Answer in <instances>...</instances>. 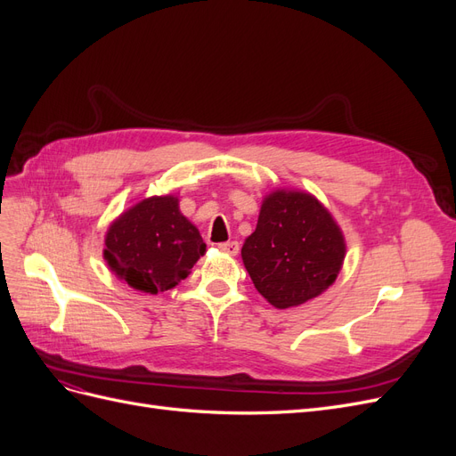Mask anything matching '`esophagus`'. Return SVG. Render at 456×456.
I'll return each instance as SVG.
<instances>
[{"label":"esophagus","instance_id":"obj_1","mask_svg":"<svg viewBox=\"0 0 456 456\" xmlns=\"http://www.w3.org/2000/svg\"><path fill=\"white\" fill-rule=\"evenodd\" d=\"M218 249L223 251V253H226V255L236 256V255L240 253V243H238V241H226V243H220V245H218Z\"/></svg>","mask_w":456,"mask_h":456}]
</instances>
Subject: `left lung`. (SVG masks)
<instances>
[{"label": "left lung", "instance_id": "8db88e82", "mask_svg": "<svg viewBox=\"0 0 456 456\" xmlns=\"http://www.w3.org/2000/svg\"><path fill=\"white\" fill-rule=\"evenodd\" d=\"M344 255L335 218L312 194L295 190L265 198L256 228L241 247L256 291L280 310L305 305L333 285Z\"/></svg>", "mask_w": 456, "mask_h": 456}]
</instances>
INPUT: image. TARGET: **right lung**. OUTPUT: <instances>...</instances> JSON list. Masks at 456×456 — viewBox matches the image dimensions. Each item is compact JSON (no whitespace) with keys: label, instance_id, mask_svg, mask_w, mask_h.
Wrapping results in <instances>:
<instances>
[{"label":"right lung","instance_id":"obj_1","mask_svg":"<svg viewBox=\"0 0 456 456\" xmlns=\"http://www.w3.org/2000/svg\"><path fill=\"white\" fill-rule=\"evenodd\" d=\"M104 243L110 270L150 295L188 278L207 247L175 196H154L133 205L110 224Z\"/></svg>","mask_w":456,"mask_h":456}]
</instances>
